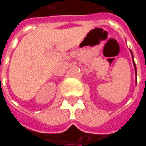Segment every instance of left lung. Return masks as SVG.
I'll return each instance as SVG.
<instances>
[{
	"mask_svg": "<svg viewBox=\"0 0 146 146\" xmlns=\"http://www.w3.org/2000/svg\"><path fill=\"white\" fill-rule=\"evenodd\" d=\"M131 53H132V60H133V65H134V67H135V70H136V75H137V68H136V63H135V62H134V59H133V54H132V51H131Z\"/></svg>",
	"mask_w": 146,
	"mask_h": 146,
	"instance_id": "8db88e82",
	"label": "left lung"
}]
</instances>
